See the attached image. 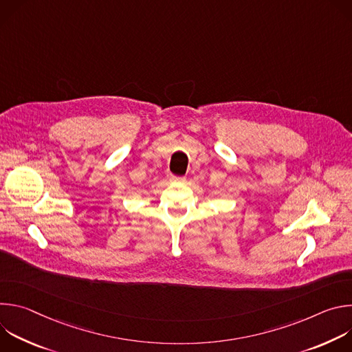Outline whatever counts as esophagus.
I'll return each mask as SVG.
<instances>
[{
  "mask_svg": "<svg viewBox=\"0 0 352 352\" xmlns=\"http://www.w3.org/2000/svg\"><path fill=\"white\" fill-rule=\"evenodd\" d=\"M173 182H185V177H178V175H171Z\"/></svg>",
  "mask_w": 352,
  "mask_h": 352,
  "instance_id": "obj_1",
  "label": "esophagus"
}]
</instances>
